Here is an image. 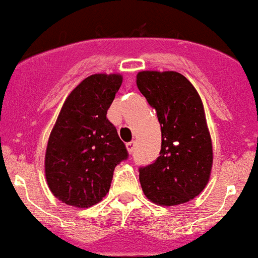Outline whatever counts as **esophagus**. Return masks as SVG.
<instances>
[{
  "label": "esophagus",
  "instance_id": "1",
  "mask_svg": "<svg viewBox=\"0 0 258 258\" xmlns=\"http://www.w3.org/2000/svg\"><path fill=\"white\" fill-rule=\"evenodd\" d=\"M135 147H137V142H135V140H132V142L126 143V149H128L129 153L134 152Z\"/></svg>",
  "mask_w": 258,
  "mask_h": 258
}]
</instances>
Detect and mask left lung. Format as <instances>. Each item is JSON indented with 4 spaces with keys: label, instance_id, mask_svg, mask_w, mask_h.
Here are the masks:
<instances>
[{
    "label": "left lung",
    "instance_id": "1",
    "mask_svg": "<svg viewBox=\"0 0 258 258\" xmlns=\"http://www.w3.org/2000/svg\"><path fill=\"white\" fill-rule=\"evenodd\" d=\"M137 86L157 111L162 129L159 157L139 169L143 192L159 206L189 202L206 188L213 164L202 99L177 71H140Z\"/></svg>",
    "mask_w": 258,
    "mask_h": 258
}]
</instances>
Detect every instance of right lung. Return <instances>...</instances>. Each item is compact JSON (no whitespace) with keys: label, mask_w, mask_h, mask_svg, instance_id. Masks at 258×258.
<instances>
[{"label":"right lung","mask_w":258,"mask_h":258,"mask_svg":"<svg viewBox=\"0 0 258 258\" xmlns=\"http://www.w3.org/2000/svg\"><path fill=\"white\" fill-rule=\"evenodd\" d=\"M123 83L120 74H94L66 98L50 133L46 182L68 206L88 208L110 189L116 165L128 158L125 144L106 113Z\"/></svg>","instance_id":"obj_1"}]
</instances>
